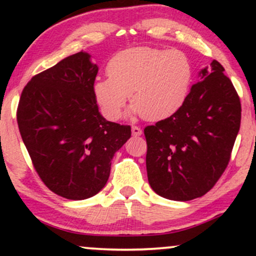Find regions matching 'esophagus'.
Returning a JSON list of instances; mask_svg holds the SVG:
<instances>
[{
	"label": "esophagus",
	"instance_id": "obj_1",
	"mask_svg": "<svg viewBox=\"0 0 256 256\" xmlns=\"http://www.w3.org/2000/svg\"><path fill=\"white\" fill-rule=\"evenodd\" d=\"M131 131H132V134H134V136H140V134H142V130H140L138 126H132Z\"/></svg>",
	"mask_w": 256,
	"mask_h": 256
}]
</instances>
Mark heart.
Wrapping results in <instances>:
<instances>
[{
  "label": "heart",
  "mask_w": 256,
  "mask_h": 256,
  "mask_svg": "<svg viewBox=\"0 0 256 256\" xmlns=\"http://www.w3.org/2000/svg\"><path fill=\"white\" fill-rule=\"evenodd\" d=\"M107 73L110 78L96 79L92 85L94 98L106 118H122L131 98L134 116L158 122L177 113L186 101L194 68L192 60L178 49L136 46L114 55Z\"/></svg>",
  "instance_id": "heart-1"
}]
</instances>
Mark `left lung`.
<instances>
[{"instance_id":"obj_1","label":"left lung","mask_w":256,"mask_h":256,"mask_svg":"<svg viewBox=\"0 0 256 256\" xmlns=\"http://www.w3.org/2000/svg\"><path fill=\"white\" fill-rule=\"evenodd\" d=\"M224 71L213 60L198 72L180 110L144 128L148 182L158 195L201 198L225 171L240 131V102Z\"/></svg>"}]
</instances>
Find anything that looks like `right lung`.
<instances>
[{
  "label": "right lung",
  "mask_w": 256,
  "mask_h": 256,
  "mask_svg": "<svg viewBox=\"0 0 256 256\" xmlns=\"http://www.w3.org/2000/svg\"><path fill=\"white\" fill-rule=\"evenodd\" d=\"M98 66L79 52L34 76L18 106V125L34 168L58 196L85 200L101 192L114 154L131 128L107 122L92 85Z\"/></svg>",
  "instance_id": "right-lung-1"
}]
</instances>
